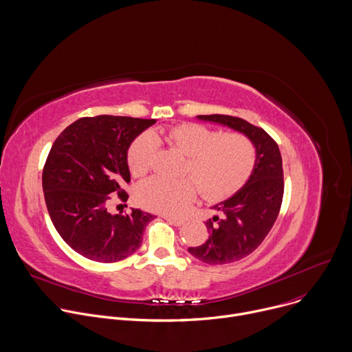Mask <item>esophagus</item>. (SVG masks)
<instances>
[{"label":"esophagus","instance_id":"1","mask_svg":"<svg viewBox=\"0 0 352 352\" xmlns=\"http://www.w3.org/2000/svg\"><path fill=\"white\" fill-rule=\"evenodd\" d=\"M164 219H166L167 221H170L171 224L177 226V227H181V226H184V223H185L184 219H177V217H173V216H164Z\"/></svg>","mask_w":352,"mask_h":352}]
</instances>
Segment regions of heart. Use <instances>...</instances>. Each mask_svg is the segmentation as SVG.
Listing matches in <instances>:
<instances>
[{
    "mask_svg": "<svg viewBox=\"0 0 352 352\" xmlns=\"http://www.w3.org/2000/svg\"><path fill=\"white\" fill-rule=\"evenodd\" d=\"M166 139L188 156L179 179L152 177L138 188L139 204L153 212L181 214L196 197L199 188L208 200H221L238 192L252 175L256 147L242 132L210 129L195 122H184L160 132H144L128 148V164L133 175H144L153 168L159 142Z\"/></svg>",
    "mask_w": 352,
    "mask_h": 352,
    "instance_id": "heart-1",
    "label": "heart"
}]
</instances>
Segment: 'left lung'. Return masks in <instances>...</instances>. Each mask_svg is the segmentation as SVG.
<instances>
[{
	"label": "left lung",
	"mask_w": 352,
	"mask_h": 352,
	"mask_svg": "<svg viewBox=\"0 0 352 352\" xmlns=\"http://www.w3.org/2000/svg\"><path fill=\"white\" fill-rule=\"evenodd\" d=\"M219 122L250 138L256 147V164L249 181L234 196L214 209L220 216L206 221L209 238L205 243L188 248V252L208 265H227L250 255L272 230L283 204L284 171L276 140L261 126L224 116H197Z\"/></svg>",
	"instance_id": "left-lung-1"
}]
</instances>
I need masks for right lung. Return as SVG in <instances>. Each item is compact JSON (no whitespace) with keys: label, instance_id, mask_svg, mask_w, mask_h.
Here are the masks:
<instances>
[{"label":"right lung","instance_id":"1","mask_svg":"<svg viewBox=\"0 0 352 352\" xmlns=\"http://www.w3.org/2000/svg\"><path fill=\"white\" fill-rule=\"evenodd\" d=\"M156 120L83 117L56 139L43 168L45 206L61 238L79 255L100 263L131 256L153 214L132 209L111 214V195L126 202L131 181L126 152L132 140Z\"/></svg>","mask_w":352,"mask_h":352}]
</instances>
